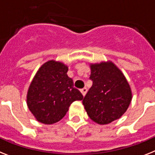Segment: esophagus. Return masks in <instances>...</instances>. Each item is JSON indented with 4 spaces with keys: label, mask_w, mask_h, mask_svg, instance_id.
Returning a JSON list of instances; mask_svg holds the SVG:
<instances>
[{
    "label": "esophagus",
    "mask_w": 155,
    "mask_h": 155,
    "mask_svg": "<svg viewBox=\"0 0 155 155\" xmlns=\"http://www.w3.org/2000/svg\"><path fill=\"white\" fill-rule=\"evenodd\" d=\"M81 93H82L83 96H85V94H86L87 93V88H83V89H81Z\"/></svg>",
    "instance_id": "34e87169"
}]
</instances>
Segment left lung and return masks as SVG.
<instances>
[{"instance_id": "8db88e82", "label": "left lung", "mask_w": 155, "mask_h": 155, "mask_svg": "<svg viewBox=\"0 0 155 155\" xmlns=\"http://www.w3.org/2000/svg\"><path fill=\"white\" fill-rule=\"evenodd\" d=\"M90 67L93 85L83 99V105L94 122L108 124L127 111L132 97L131 88L112 62L93 64Z\"/></svg>"}]
</instances>
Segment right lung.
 <instances>
[{
  "mask_svg": "<svg viewBox=\"0 0 155 155\" xmlns=\"http://www.w3.org/2000/svg\"><path fill=\"white\" fill-rule=\"evenodd\" d=\"M68 67L49 61L41 66L29 86L27 103L37 120L52 124L63 118L70 104L83 95L67 76Z\"/></svg>",
  "mask_w": 155,
  "mask_h": 155,
  "instance_id": "1",
  "label": "right lung"
}]
</instances>
